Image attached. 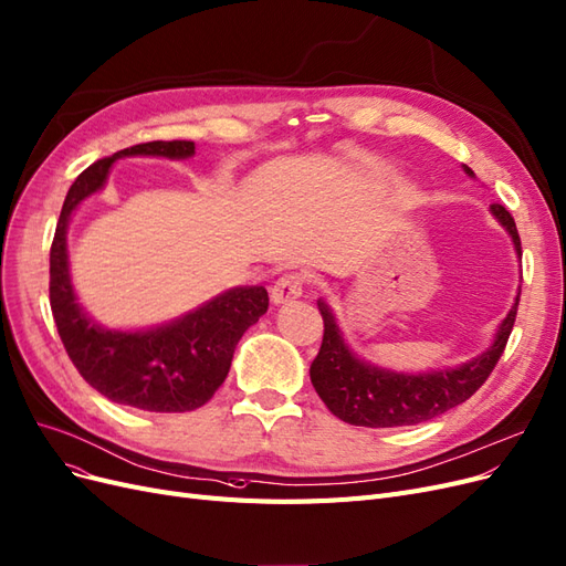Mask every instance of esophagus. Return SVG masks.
Wrapping results in <instances>:
<instances>
[{"label": "esophagus", "mask_w": 566, "mask_h": 566, "mask_svg": "<svg viewBox=\"0 0 566 566\" xmlns=\"http://www.w3.org/2000/svg\"><path fill=\"white\" fill-rule=\"evenodd\" d=\"M302 297V276L297 274H285L283 279H279L271 287V302L276 306L287 304L292 300H300Z\"/></svg>", "instance_id": "obj_1"}]
</instances>
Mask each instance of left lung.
<instances>
[{"instance_id": "left-lung-1", "label": "left lung", "mask_w": 566, "mask_h": 566, "mask_svg": "<svg viewBox=\"0 0 566 566\" xmlns=\"http://www.w3.org/2000/svg\"><path fill=\"white\" fill-rule=\"evenodd\" d=\"M463 172L469 178H475V172L469 166H463ZM490 210L496 222L513 239L515 255L522 258L517 227L511 212L499 203L490 206ZM517 302L520 290L515 304L501 321L492 344L480 356L457 367L431 369V373H396V369L360 358L344 342L333 308H329L325 300H318L325 333L318 356L308 369L311 384H314L316 394L327 405L329 412L350 426L394 428L436 419L444 415L447 409L469 400L486 381V377L492 375L494 365L503 354L505 342L511 337L517 316Z\"/></svg>"}]
</instances>
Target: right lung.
Masks as SVG:
<instances>
[{
    "label": "right lung",
    "instance_id": "right-lung-1",
    "mask_svg": "<svg viewBox=\"0 0 566 566\" xmlns=\"http://www.w3.org/2000/svg\"><path fill=\"white\" fill-rule=\"evenodd\" d=\"M193 143H145L88 166L70 187L51 245V311L80 375L107 400L145 412H191L206 405L229 375L233 348L266 314L264 285L229 287L201 306L161 325L114 329L95 323L76 297L67 229L74 210L107 185L114 161L126 157L191 159Z\"/></svg>",
    "mask_w": 566,
    "mask_h": 566
}]
</instances>
